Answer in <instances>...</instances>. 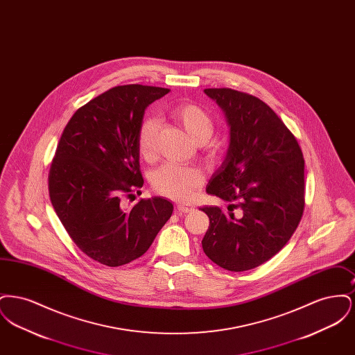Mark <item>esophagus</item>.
Segmentation results:
<instances>
[{"label": "esophagus", "mask_w": 355, "mask_h": 355, "mask_svg": "<svg viewBox=\"0 0 355 355\" xmlns=\"http://www.w3.org/2000/svg\"><path fill=\"white\" fill-rule=\"evenodd\" d=\"M177 210H178L181 214H185V213L193 211L194 209H193V206L189 205V203H178V205H177Z\"/></svg>", "instance_id": "34e87169"}]
</instances>
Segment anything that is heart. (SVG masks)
I'll list each match as a JSON object with an SVG mask.
<instances>
[{
    "label": "heart",
    "mask_w": 355,
    "mask_h": 355,
    "mask_svg": "<svg viewBox=\"0 0 355 355\" xmlns=\"http://www.w3.org/2000/svg\"><path fill=\"white\" fill-rule=\"evenodd\" d=\"M170 116L175 119L191 139L201 146L205 161L213 164L222 154V145L217 139H207L214 132V122L209 113L196 103H178L170 109ZM157 129L155 119H144L137 137L138 154L144 161L150 162L157 155ZM202 170L197 166H181L165 164L154 170L150 175L153 190L170 200L182 201L202 185Z\"/></svg>",
    "instance_id": "obj_1"
}]
</instances>
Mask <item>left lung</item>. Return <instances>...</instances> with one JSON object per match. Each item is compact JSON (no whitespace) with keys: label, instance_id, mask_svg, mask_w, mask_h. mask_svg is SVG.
<instances>
[{"label":"left lung","instance_id":"1","mask_svg":"<svg viewBox=\"0 0 355 355\" xmlns=\"http://www.w3.org/2000/svg\"><path fill=\"white\" fill-rule=\"evenodd\" d=\"M225 112L230 145L206 193L229 205L201 210L209 217L205 254L230 271L254 269L278 253L304 207V159L294 135L269 105L229 87L205 89ZM241 214L234 216L232 210Z\"/></svg>","mask_w":355,"mask_h":355}]
</instances>
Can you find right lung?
<instances>
[{
  "instance_id": "right-lung-1",
  "label": "right lung",
  "mask_w": 355,
  "mask_h": 355,
  "mask_svg": "<svg viewBox=\"0 0 355 355\" xmlns=\"http://www.w3.org/2000/svg\"><path fill=\"white\" fill-rule=\"evenodd\" d=\"M169 89L122 85L81 106L60 138L49 170L51 205L77 248L116 268L146 253L173 205L161 197L126 210L144 185L137 137L145 109Z\"/></svg>"
}]
</instances>
